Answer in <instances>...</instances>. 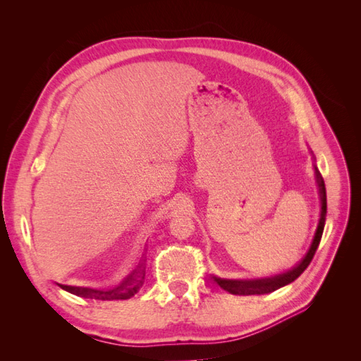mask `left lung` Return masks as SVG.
Returning a JSON list of instances; mask_svg holds the SVG:
<instances>
[{
  "mask_svg": "<svg viewBox=\"0 0 361 361\" xmlns=\"http://www.w3.org/2000/svg\"><path fill=\"white\" fill-rule=\"evenodd\" d=\"M316 182L319 185V197H321V218H319V224L318 228H316V233L313 238V243L307 251V255L302 257V260L297 267H293L288 272H283L280 276L276 277H268V279H256V280H228V279H220V277H214V281H216V285L221 289L227 290L228 293L233 295H264L274 292L283 286L289 285L293 280H297L304 269L310 265V262L318 250V245L321 243L322 232H324V226H325V215H326V192H325V183L321 176V173L316 169Z\"/></svg>",
  "mask_w": 361,
  "mask_h": 361,
  "instance_id": "left-lung-1",
  "label": "left lung"
}]
</instances>
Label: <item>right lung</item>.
Masks as SVG:
<instances>
[{
  "instance_id": "1",
  "label": "right lung",
  "mask_w": 361,
  "mask_h": 361,
  "mask_svg": "<svg viewBox=\"0 0 361 361\" xmlns=\"http://www.w3.org/2000/svg\"><path fill=\"white\" fill-rule=\"evenodd\" d=\"M146 259L141 260V264L134 269L130 274L120 283L118 286L113 289H96V288H87V286H68V285H60L61 289L68 290L76 297L81 298H90V300H101V301H114V300H129L130 297L141 289L145 283L146 276V267H145Z\"/></svg>"
}]
</instances>
